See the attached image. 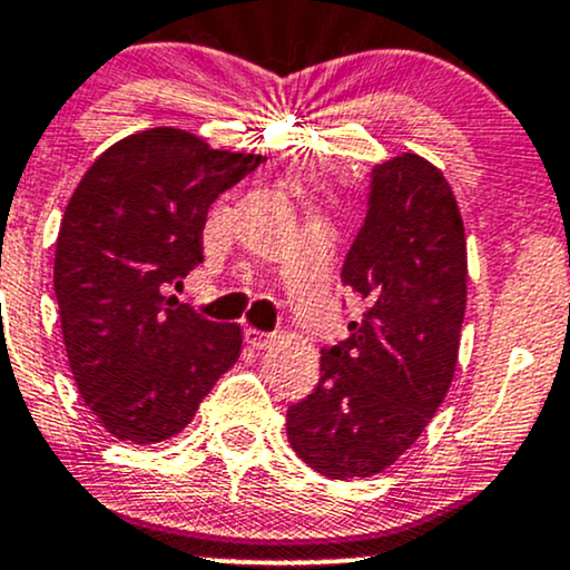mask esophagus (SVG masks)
Instances as JSON below:
<instances>
[{"instance_id": "esophagus-1", "label": "esophagus", "mask_w": 570, "mask_h": 570, "mask_svg": "<svg viewBox=\"0 0 570 570\" xmlns=\"http://www.w3.org/2000/svg\"><path fill=\"white\" fill-rule=\"evenodd\" d=\"M246 343H248V346H252V348H256V352H265V348H271L273 343H275V335L262 333V330L248 327V330H246Z\"/></svg>"}]
</instances>
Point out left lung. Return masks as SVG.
Segmentation results:
<instances>
[{"label": "left lung", "mask_w": 570, "mask_h": 570, "mask_svg": "<svg viewBox=\"0 0 570 570\" xmlns=\"http://www.w3.org/2000/svg\"><path fill=\"white\" fill-rule=\"evenodd\" d=\"M341 278L371 308L324 348L322 379L289 405L286 435L318 476L367 479L424 433L458 367L465 227L433 161L409 151L373 167L371 208Z\"/></svg>", "instance_id": "8db88e82"}]
</instances>
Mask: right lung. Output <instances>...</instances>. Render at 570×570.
<instances>
[{"mask_svg": "<svg viewBox=\"0 0 570 570\" xmlns=\"http://www.w3.org/2000/svg\"><path fill=\"white\" fill-rule=\"evenodd\" d=\"M262 161L156 127L112 142L72 191L53 259L61 335L80 397L118 441L178 435L240 356V324L165 292L203 262L214 199Z\"/></svg>", "mask_w": 570, "mask_h": 570, "instance_id": "right-lung-1", "label": "right lung"}]
</instances>
